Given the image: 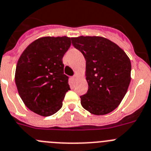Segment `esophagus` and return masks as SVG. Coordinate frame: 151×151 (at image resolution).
<instances>
[{
	"label": "esophagus",
	"instance_id": "34e87169",
	"mask_svg": "<svg viewBox=\"0 0 151 151\" xmlns=\"http://www.w3.org/2000/svg\"><path fill=\"white\" fill-rule=\"evenodd\" d=\"M77 78V75H74L72 77V80H73V81H75V80Z\"/></svg>",
	"mask_w": 151,
	"mask_h": 151
}]
</instances>
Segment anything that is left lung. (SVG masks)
Returning <instances> with one entry per match:
<instances>
[{"instance_id": "obj_1", "label": "left lung", "mask_w": 151, "mask_h": 151, "mask_svg": "<svg viewBox=\"0 0 151 151\" xmlns=\"http://www.w3.org/2000/svg\"><path fill=\"white\" fill-rule=\"evenodd\" d=\"M72 44L86 59L88 91L81 96L83 108L95 115L116 109L131 81V62L116 43L103 37H72Z\"/></svg>"}]
</instances>
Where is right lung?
Masks as SVG:
<instances>
[{
  "mask_svg": "<svg viewBox=\"0 0 151 151\" xmlns=\"http://www.w3.org/2000/svg\"><path fill=\"white\" fill-rule=\"evenodd\" d=\"M70 39L66 36L40 37L29 44L19 59L16 87L24 104L37 114L51 116L62 107L70 89L62 58L70 47Z\"/></svg>",
  "mask_w": 151,
  "mask_h": 151,
  "instance_id": "1",
  "label": "right lung"
}]
</instances>
